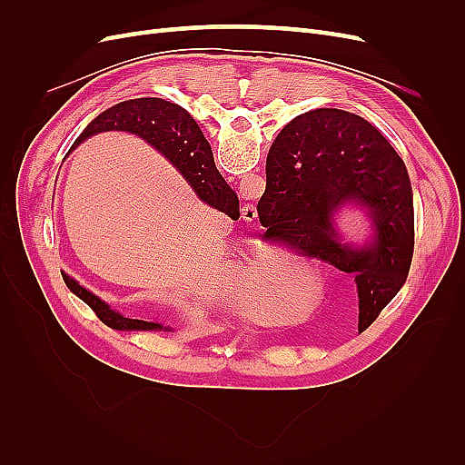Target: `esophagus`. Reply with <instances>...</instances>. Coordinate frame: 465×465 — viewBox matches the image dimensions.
Here are the masks:
<instances>
[{
	"label": "esophagus",
	"instance_id": "1",
	"mask_svg": "<svg viewBox=\"0 0 465 465\" xmlns=\"http://www.w3.org/2000/svg\"><path fill=\"white\" fill-rule=\"evenodd\" d=\"M258 217V209L254 203H248L242 207V219L244 221H254Z\"/></svg>",
	"mask_w": 465,
	"mask_h": 465
}]
</instances>
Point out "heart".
<instances>
[{"mask_svg":"<svg viewBox=\"0 0 465 465\" xmlns=\"http://www.w3.org/2000/svg\"><path fill=\"white\" fill-rule=\"evenodd\" d=\"M299 275L294 272H283L272 258L256 254L246 263L244 283L248 302L254 311L267 314L272 304L275 311L285 312L297 292Z\"/></svg>","mask_w":465,"mask_h":465,"instance_id":"b5f03b06","label":"heart"}]
</instances>
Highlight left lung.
<instances>
[{
	"mask_svg": "<svg viewBox=\"0 0 465 465\" xmlns=\"http://www.w3.org/2000/svg\"><path fill=\"white\" fill-rule=\"evenodd\" d=\"M267 159L265 192L258 202L265 234L353 275L359 331H364L400 292L413 260V188L405 163L372 124L337 108L291 120ZM347 201L370 209L372 245L351 249L336 241L331 217Z\"/></svg>",
	"mask_w": 465,
	"mask_h": 465,
	"instance_id": "8db88e82",
	"label": "left lung"
}]
</instances>
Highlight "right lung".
<instances>
[{"label":"right lung","mask_w":465,"mask_h":465,"mask_svg":"<svg viewBox=\"0 0 465 465\" xmlns=\"http://www.w3.org/2000/svg\"><path fill=\"white\" fill-rule=\"evenodd\" d=\"M108 130H124L143 137L149 145L163 153L178 168L182 176L190 182V186L205 203L223 211L231 219L241 217L236 193L219 174L213 153H211V147L198 128V124L182 106L163 101V98H132V101L118 103L104 110L103 114H98L81 132L74 147H77L83 139ZM62 275L67 289L83 302L89 304L108 328L164 330L161 323L122 316L120 312L112 311L104 301L94 297L91 291L83 289L75 279L65 273Z\"/></svg>","instance_id":"right-lung-1"}]
</instances>
